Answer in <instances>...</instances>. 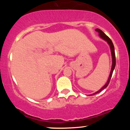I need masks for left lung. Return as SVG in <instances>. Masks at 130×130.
Wrapping results in <instances>:
<instances>
[{"instance_id":"1","label":"left lung","mask_w":130,"mask_h":130,"mask_svg":"<svg viewBox=\"0 0 130 130\" xmlns=\"http://www.w3.org/2000/svg\"><path fill=\"white\" fill-rule=\"evenodd\" d=\"M95 31H96V32H98L99 33V35L100 37H101V38H103V39L105 40L106 41H107L108 43L109 44V45L110 46V48H111V54H112V68H111V73H110V74H109V77L108 78V81H107V83H106V84L104 85V86L100 90H99L98 91V92H95V93H94L93 94H92V95H95V94L99 93V92H100L103 90L104 89H105V88H106L108 87V86L109 85V83L110 82V80H111V77H112V73H113V71H114V68H115V67H116V55H115V50H114V44H113L111 40L110 39L109 37L107 36L103 32L102 30L99 29H96L95 30Z\"/></svg>"}]
</instances>
